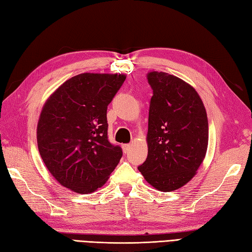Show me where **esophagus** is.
I'll list each match as a JSON object with an SVG mask.
<instances>
[{"label":"esophagus","mask_w":252,"mask_h":252,"mask_svg":"<svg viewBox=\"0 0 252 252\" xmlns=\"http://www.w3.org/2000/svg\"><path fill=\"white\" fill-rule=\"evenodd\" d=\"M130 148H131V145L130 144H126V145L122 146V149H124V153L125 154H127L128 150H130Z\"/></svg>","instance_id":"esophagus-1"}]
</instances>
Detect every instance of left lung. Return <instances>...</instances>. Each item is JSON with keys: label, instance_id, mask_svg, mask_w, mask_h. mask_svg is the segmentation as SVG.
Instances as JSON below:
<instances>
[{"label": "left lung", "instance_id": "left-lung-1", "mask_svg": "<svg viewBox=\"0 0 252 252\" xmlns=\"http://www.w3.org/2000/svg\"><path fill=\"white\" fill-rule=\"evenodd\" d=\"M154 91L148 156L138 171L159 191L177 190L194 177L208 145L206 109L194 88L164 72L147 74Z\"/></svg>", "mask_w": 252, "mask_h": 252}]
</instances>
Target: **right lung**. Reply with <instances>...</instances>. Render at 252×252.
I'll use <instances>...</instances> for the list:
<instances>
[{
    "label": "right lung",
    "mask_w": 252,
    "mask_h": 252,
    "mask_svg": "<svg viewBox=\"0 0 252 252\" xmlns=\"http://www.w3.org/2000/svg\"><path fill=\"white\" fill-rule=\"evenodd\" d=\"M126 76L84 73L62 84L44 104L37 124L39 155L58 183L92 193L122 157L107 136V106Z\"/></svg>",
    "instance_id": "add662e5"
}]
</instances>
